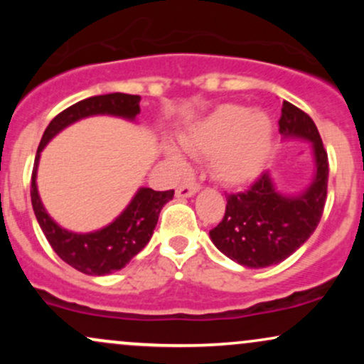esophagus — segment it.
<instances>
[{"label":"esophagus","mask_w":364,"mask_h":364,"mask_svg":"<svg viewBox=\"0 0 364 364\" xmlns=\"http://www.w3.org/2000/svg\"><path fill=\"white\" fill-rule=\"evenodd\" d=\"M198 190H200L198 183H195V181H191V183H183L181 186H178L176 196H178V198H186V196L195 195Z\"/></svg>","instance_id":"obj_1"}]
</instances>
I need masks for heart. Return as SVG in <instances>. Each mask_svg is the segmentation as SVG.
Instances as JSON below:
<instances>
[{
    "mask_svg": "<svg viewBox=\"0 0 364 364\" xmlns=\"http://www.w3.org/2000/svg\"><path fill=\"white\" fill-rule=\"evenodd\" d=\"M191 156L212 157V173L224 185H243L260 173L272 145V123L263 112L225 104L181 139ZM181 164V156L171 150Z\"/></svg>",
    "mask_w": 364,
    "mask_h": 364,
    "instance_id": "1",
    "label": "heart"
}]
</instances>
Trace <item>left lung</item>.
I'll return each mask as SVG.
<instances>
[{"label": "left lung", "mask_w": 364, "mask_h": 364, "mask_svg": "<svg viewBox=\"0 0 364 364\" xmlns=\"http://www.w3.org/2000/svg\"><path fill=\"white\" fill-rule=\"evenodd\" d=\"M279 132L286 139L311 141L316 173L310 186L299 195H282L269 173H263L248 190L228 195L223 220L210 231L212 243L225 257L250 269L275 265L304 245L318 225L327 200L328 157L313 119L284 101Z\"/></svg>", "instance_id": "1"}]
</instances>
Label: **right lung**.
Listing matches in <instances>:
<instances>
[{
	"label": "right lung",
	"instance_id": "obj_1",
	"mask_svg": "<svg viewBox=\"0 0 364 364\" xmlns=\"http://www.w3.org/2000/svg\"><path fill=\"white\" fill-rule=\"evenodd\" d=\"M139 112L140 95L114 92V94L83 99L54 116V119L46 128L39 147H37L31 185L32 208H34L37 223L58 257L87 275H106L114 272V270L123 269L136 253H140L152 237L162 207L169 200H173L174 190L154 191L152 188H140L129 205L109 225L99 229V231L87 232V235H77V232L66 231L54 223L41 202L36 185L41 152L56 133L87 116L112 114L135 119Z\"/></svg>",
	"mask_w": 364,
	"mask_h": 364
}]
</instances>
